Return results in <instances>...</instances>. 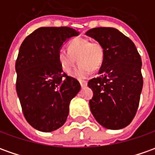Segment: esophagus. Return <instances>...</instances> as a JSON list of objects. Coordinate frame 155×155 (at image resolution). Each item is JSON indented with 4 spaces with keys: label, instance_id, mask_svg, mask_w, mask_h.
Returning <instances> with one entry per match:
<instances>
[{
    "label": "esophagus",
    "instance_id": "34e87169",
    "mask_svg": "<svg viewBox=\"0 0 155 155\" xmlns=\"http://www.w3.org/2000/svg\"><path fill=\"white\" fill-rule=\"evenodd\" d=\"M80 84H81V87H84L87 85V81H80Z\"/></svg>",
    "mask_w": 155,
    "mask_h": 155
}]
</instances>
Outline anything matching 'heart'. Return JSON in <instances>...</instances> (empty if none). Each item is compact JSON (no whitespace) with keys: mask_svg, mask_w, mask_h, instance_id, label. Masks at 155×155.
<instances>
[{"mask_svg":"<svg viewBox=\"0 0 155 155\" xmlns=\"http://www.w3.org/2000/svg\"><path fill=\"white\" fill-rule=\"evenodd\" d=\"M68 51L60 49L57 59L64 73H69L78 61L80 64L72 73L74 77H86L91 70L95 71L101 67L104 59V47L97 41L86 38H75L68 44Z\"/></svg>","mask_w":155,"mask_h":155,"instance_id":"1","label":"heart"}]
</instances>
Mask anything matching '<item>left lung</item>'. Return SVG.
<instances>
[{
  "mask_svg": "<svg viewBox=\"0 0 155 155\" xmlns=\"http://www.w3.org/2000/svg\"><path fill=\"white\" fill-rule=\"evenodd\" d=\"M86 35L104 47L99 76L88 82L93 91L91 112L105 128L122 129L132 121L138 108L143 84L141 57L131 40L114 28H94Z\"/></svg>",
  "mask_w": 155,
  "mask_h": 155,
  "instance_id": "left-lung-1",
  "label": "left lung"
}]
</instances>
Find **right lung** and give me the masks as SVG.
<instances>
[{"instance_id":"1","label":"right lung","mask_w":155,"mask_h":155,"mask_svg":"<svg viewBox=\"0 0 155 155\" xmlns=\"http://www.w3.org/2000/svg\"><path fill=\"white\" fill-rule=\"evenodd\" d=\"M78 35L69 27H41L20 47L16 90L26 120L36 130L50 132L63 126L70 101L81 90L79 81L64 73L57 59L64 42Z\"/></svg>"}]
</instances>
